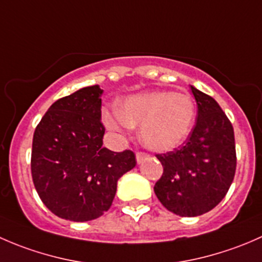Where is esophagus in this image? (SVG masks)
Segmentation results:
<instances>
[{
    "label": "esophagus",
    "instance_id": "obj_1",
    "mask_svg": "<svg viewBox=\"0 0 262 262\" xmlns=\"http://www.w3.org/2000/svg\"><path fill=\"white\" fill-rule=\"evenodd\" d=\"M148 157H149V155H148V153H146V152H138V153H137V156H136L137 162H138V163L143 162V161L147 160Z\"/></svg>",
    "mask_w": 262,
    "mask_h": 262
}]
</instances>
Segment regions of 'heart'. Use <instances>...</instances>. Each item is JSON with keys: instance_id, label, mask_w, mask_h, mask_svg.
I'll use <instances>...</instances> for the list:
<instances>
[{"instance_id": "1", "label": "heart", "mask_w": 262, "mask_h": 262, "mask_svg": "<svg viewBox=\"0 0 262 262\" xmlns=\"http://www.w3.org/2000/svg\"><path fill=\"white\" fill-rule=\"evenodd\" d=\"M196 104L187 92L153 91L134 95L118 105V114H105L110 129L141 126V141L156 152L181 146L192 132Z\"/></svg>"}]
</instances>
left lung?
<instances>
[{"label": "left lung", "instance_id": "8db88e82", "mask_svg": "<svg viewBox=\"0 0 262 262\" xmlns=\"http://www.w3.org/2000/svg\"><path fill=\"white\" fill-rule=\"evenodd\" d=\"M191 87L196 100L195 126L184 146L156 155L163 173L155 192L163 207L180 216H198L222 202L236 172L231 121L209 95Z\"/></svg>", "mask_w": 262, "mask_h": 262}]
</instances>
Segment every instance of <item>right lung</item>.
Returning <instances> with one entry per match:
<instances>
[{"instance_id": "add662e5", "label": "right lung", "mask_w": 262, "mask_h": 262, "mask_svg": "<svg viewBox=\"0 0 262 262\" xmlns=\"http://www.w3.org/2000/svg\"><path fill=\"white\" fill-rule=\"evenodd\" d=\"M101 95L95 84L57 100L34 132V186L50 212L67 221H92L107 212L118 180L137 163L132 150L102 147Z\"/></svg>"}]
</instances>
